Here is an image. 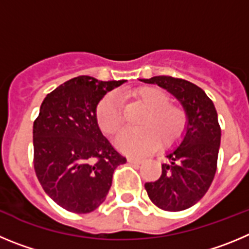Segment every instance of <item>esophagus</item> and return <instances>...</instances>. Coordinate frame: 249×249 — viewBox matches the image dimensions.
I'll list each match as a JSON object with an SVG mask.
<instances>
[{
    "instance_id": "34e87169",
    "label": "esophagus",
    "mask_w": 249,
    "mask_h": 249,
    "mask_svg": "<svg viewBox=\"0 0 249 249\" xmlns=\"http://www.w3.org/2000/svg\"><path fill=\"white\" fill-rule=\"evenodd\" d=\"M127 161H129L130 163H135V165H140V163H142V161L141 159H135V158H129L127 159Z\"/></svg>"
}]
</instances>
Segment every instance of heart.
I'll list each match as a JSON object with an SVG mask.
<instances>
[{"label": "heart", "instance_id": "b5f03b06", "mask_svg": "<svg viewBox=\"0 0 249 249\" xmlns=\"http://www.w3.org/2000/svg\"><path fill=\"white\" fill-rule=\"evenodd\" d=\"M145 109L138 130H124L115 139V145L127 155H145L154 147H169L182 138L187 126V115L181 107L170 103L163 90L142 87L130 94ZM98 126L108 136L115 135L123 125L122 102L118 94H108L95 110Z\"/></svg>", "mask_w": 249, "mask_h": 249}]
</instances>
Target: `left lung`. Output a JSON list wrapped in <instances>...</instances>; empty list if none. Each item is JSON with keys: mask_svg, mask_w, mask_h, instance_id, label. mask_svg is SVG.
<instances>
[{"mask_svg": "<svg viewBox=\"0 0 249 249\" xmlns=\"http://www.w3.org/2000/svg\"><path fill=\"white\" fill-rule=\"evenodd\" d=\"M171 93L183 107L187 126L181 144L166 154L162 174L145 183L150 200L163 211H183L197 203L210 189L217 170L221 127L213 102L191 82L159 75L141 79Z\"/></svg>", "mask_w": 249, "mask_h": 249, "instance_id": "obj_1", "label": "left lung"}]
</instances>
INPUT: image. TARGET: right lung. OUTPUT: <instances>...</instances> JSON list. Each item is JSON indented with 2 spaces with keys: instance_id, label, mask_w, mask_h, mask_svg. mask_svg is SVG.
I'll use <instances>...</instances> for the list:
<instances>
[{
  "instance_id": "1",
  "label": "right lung",
  "mask_w": 249,
  "mask_h": 249,
  "mask_svg": "<svg viewBox=\"0 0 249 249\" xmlns=\"http://www.w3.org/2000/svg\"><path fill=\"white\" fill-rule=\"evenodd\" d=\"M126 80L73 78L47 94L33 123V165L57 205L89 213L104 202L114 170L126 162L98 126L95 110L105 94Z\"/></svg>"
}]
</instances>
